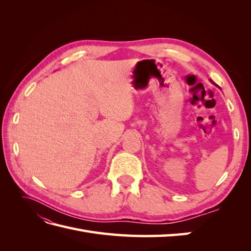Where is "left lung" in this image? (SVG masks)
<instances>
[{"label":"left lung","instance_id":"8db88e82","mask_svg":"<svg viewBox=\"0 0 251 251\" xmlns=\"http://www.w3.org/2000/svg\"><path fill=\"white\" fill-rule=\"evenodd\" d=\"M210 81H211V82H212V83H215V82H214V81H212V80H211V79H210Z\"/></svg>","mask_w":251,"mask_h":251}]
</instances>
